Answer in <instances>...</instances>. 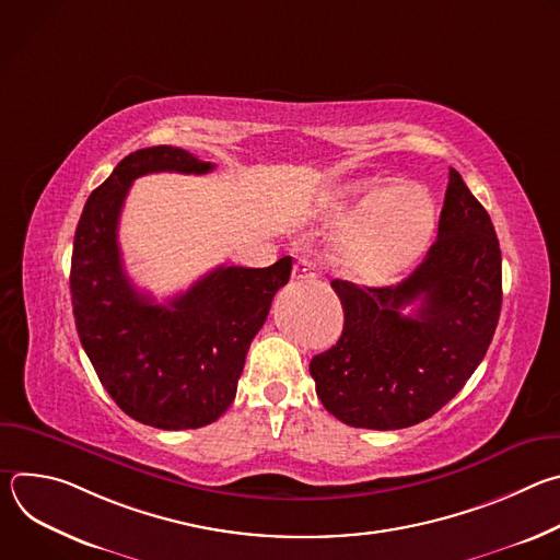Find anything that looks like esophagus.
<instances>
[{
    "instance_id": "esophagus-1",
    "label": "esophagus",
    "mask_w": 560,
    "mask_h": 560,
    "mask_svg": "<svg viewBox=\"0 0 560 560\" xmlns=\"http://www.w3.org/2000/svg\"><path fill=\"white\" fill-rule=\"evenodd\" d=\"M294 279H301V281H312L316 275H318V268L312 259L307 257H301L296 264H294Z\"/></svg>"
}]
</instances>
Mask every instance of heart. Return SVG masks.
<instances>
[{
	"label": "heart",
	"instance_id": "1",
	"mask_svg": "<svg viewBox=\"0 0 560 560\" xmlns=\"http://www.w3.org/2000/svg\"><path fill=\"white\" fill-rule=\"evenodd\" d=\"M346 208L361 217L346 238L348 264L370 279H385L410 266L434 230L430 192L415 184L361 182L346 192Z\"/></svg>",
	"mask_w": 560,
	"mask_h": 560
}]
</instances>
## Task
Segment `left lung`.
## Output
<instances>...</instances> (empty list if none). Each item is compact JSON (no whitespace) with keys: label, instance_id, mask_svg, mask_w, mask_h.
Wrapping results in <instances>:
<instances>
[{"label":"left lung","instance_id":"1","mask_svg":"<svg viewBox=\"0 0 560 560\" xmlns=\"http://www.w3.org/2000/svg\"><path fill=\"white\" fill-rule=\"evenodd\" d=\"M332 288L346 318L337 346L310 361L316 396L352 428L417 425L452 401L492 343L503 301L492 219L450 168L436 242L415 272L385 288Z\"/></svg>","mask_w":560,"mask_h":560}]
</instances>
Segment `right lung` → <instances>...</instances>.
<instances>
[{
    "mask_svg": "<svg viewBox=\"0 0 560 560\" xmlns=\"http://www.w3.org/2000/svg\"><path fill=\"white\" fill-rule=\"evenodd\" d=\"M212 168L173 145L130 152L93 190L74 230L70 294L79 341L113 401L159 430L203 428L230 408L248 348L292 272L290 257L268 268L219 266L166 305L130 283L117 225L132 182Z\"/></svg>",
    "mask_w": 560,
    "mask_h": 560,
    "instance_id": "right-lung-1",
    "label": "right lung"
}]
</instances>
